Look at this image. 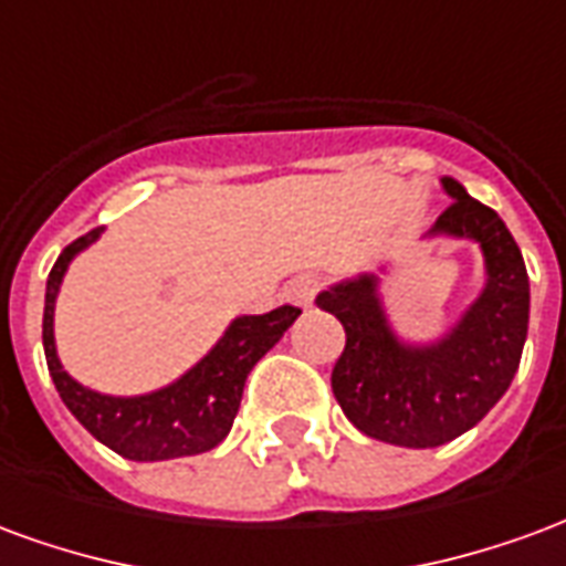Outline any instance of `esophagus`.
<instances>
[{
    "instance_id": "34e87169",
    "label": "esophagus",
    "mask_w": 566,
    "mask_h": 566,
    "mask_svg": "<svg viewBox=\"0 0 566 566\" xmlns=\"http://www.w3.org/2000/svg\"><path fill=\"white\" fill-rule=\"evenodd\" d=\"M318 291H321V275H315V272H300V275L291 279V284H287V300L296 303V306L306 308L315 303Z\"/></svg>"
}]
</instances>
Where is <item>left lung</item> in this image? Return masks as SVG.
Returning <instances> with one entry per match:
<instances>
[{
	"instance_id": "8db88e82",
	"label": "left lung",
	"mask_w": 566,
	"mask_h": 566,
	"mask_svg": "<svg viewBox=\"0 0 566 566\" xmlns=\"http://www.w3.org/2000/svg\"><path fill=\"white\" fill-rule=\"evenodd\" d=\"M451 206L430 233L475 239L488 284L467 315L433 345H406L388 327L376 275H360L315 300L343 321L345 348L331 385L345 418L373 439L433 449L467 433L510 388L522 360L531 284L515 239L494 209L454 178H442Z\"/></svg>"
}]
</instances>
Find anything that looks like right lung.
Instances as JSON below:
<instances>
[{
    "instance_id": "1",
    "label": "right lung",
    "mask_w": 566,
    "mask_h": 566,
    "mask_svg": "<svg viewBox=\"0 0 566 566\" xmlns=\"http://www.w3.org/2000/svg\"><path fill=\"white\" fill-rule=\"evenodd\" d=\"M99 227L63 248L54 270L48 275L44 291L42 343L48 369L56 391L69 406V412L91 430L103 446L129 461H169L214 449L233 427V418L242 403L248 373L260 357L279 343L284 331L300 315L296 306H279L266 315H242L235 318L221 343L163 391L145 397H108L84 388L69 376L54 348V300L60 282L66 275L69 260L81 248L99 239Z\"/></svg>"
}]
</instances>
